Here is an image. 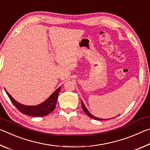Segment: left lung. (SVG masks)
I'll use <instances>...</instances> for the list:
<instances>
[{"mask_svg":"<svg viewBox=\"0 0 150 150\" xmlns=\"http://www.w3.org/2000/svg\"><path fill=\"white\" fill-rule=\"evenodd\" d=\"M81 105H82V108H83V111H84L86 115H87L88 116H89L90 118L95 119V120H107V119H103V118H97V117H96V116H93V115H92V114H91L90 112L87 110V108H86L85 105H84V103L83 102L82 100H81ZM114 118H115V117H114ZM109 119H110V118H109Z\"/></svg>","mask_w":150,"mask_h":150,"instance_id":"1","label":"left lung"}]
</instances>
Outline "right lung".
Returning <instances> with one entry per match:
<instances>
[{
	"label": "right lung",
	"instance_id": "1",
	"mask_svg": "<svg viewBox=\"0 0 150 150\" xmlns=\"http://www.w3.org/2000/svg\"><path fill=\"white\" fill-rule=\"evenodd\" d=\"M61 87H62L57 88L44 102L35 106L22 105V104L18 103V101L15 100L7 92L6 89H5V91H6L7 95L8 96V97L12 101V103L16 106L18 110L26 115L37 117V116H45L49 115L50 113L54 110L55 106H56L58 95H59V93L61 90Z\"/></svg>",
	"mask_w": 150,
	"mask_h": 150
}]
</instances>
